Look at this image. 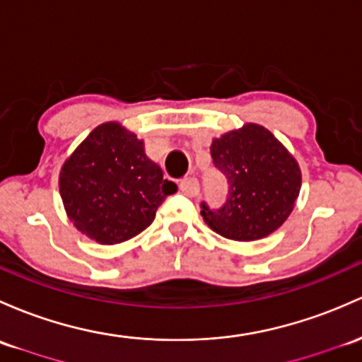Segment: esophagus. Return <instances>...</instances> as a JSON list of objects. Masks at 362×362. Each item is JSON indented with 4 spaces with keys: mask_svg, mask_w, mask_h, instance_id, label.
<instances>
[{
    "mask_svg": "<svg viewBox=\"0 0 362 362\" xmlns=\"http://www.w3.org/2000/svg\"><path fill=\"white\" fill-rule=\"evenodd\" d=\"M181 193H185L186 197H197L200 193V185L195 177H188V180H182L180 185Z\"/></svg>",
    "mask_w": 362,
    "mask_h": 362,
    "instance_id": "34e87169",
    "label": "esophagus"
}]
</instances>
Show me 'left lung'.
Returning <instances> with one entry per match:
<instances>
[{
    "label": "left lung",
    "instance_id": "obj_1",
    "mask_svg": "<svg viewBox=\"0 0 362 362\" xmlns=\"http://www.w3.org/2000/svg\"><path fill=\"white\" fill-rule=\"evenodd\" d=\"M211 155L229 185V197L219 211L202 204V216L212 231L235 242H254L288 219L300 193V165L269 129L243 124L214 138Z\"/></svg>",
    "mask_w": 362,
    "mask_h": 362
}]
</instances>
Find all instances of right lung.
I'll return each mask as SVG.
<instances>
[{"label": "right lung", "instance_id": "add662e5", "mask_svg": "<svg viewBox=\"0 0 362 362\" xmlns=\"http://www.w3.org/2000/svg\"><path fill=\"white\" fill-rule=\"evenodd\" d=\"M58 188L77 231L100 245H117L153 223L167 195L177 192L145 141L120 122L96 126L64 162Z\"/></svg>", "mask_w": 362, "mask_h": 362}]
</instances>
